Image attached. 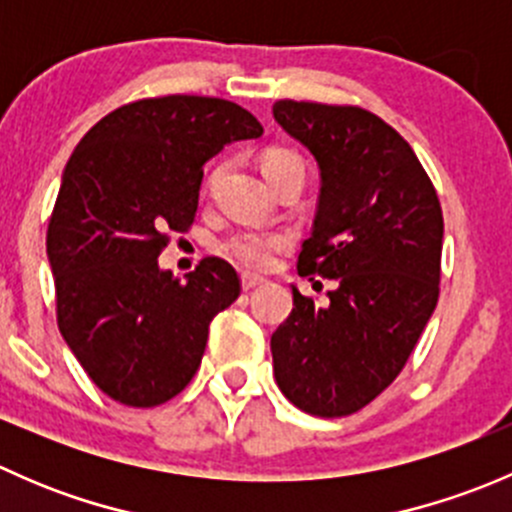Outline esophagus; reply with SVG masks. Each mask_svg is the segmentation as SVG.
<instances>
[{"instance_id":"esophagus-1","label":"esophagus","mask_w":512,"mask_h":512,"mask_svg":"<svg viewBox=\"0 0 512 512\" xmlns=\"http://www.w3.org/2000/svg\"><path fill=\"white\" fill-rule=\"evenodd\" d=\"M240 282H242V289H245V292H250V289H255L257 285H262V277H255V275H242L240 277Z\"/></svg>"}]
</instances>
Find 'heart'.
Masks as SVG:
<instances>
[{"mask_svg":"<svg viewBox=\"0 0 512 512\" xmlns=\"http://www.w3.org/2000/svg\"><path fill=\"white\" fill-rule=\"evenodd\" d=\"M262 170H265L267 178H275V175L285 173V170H299L304 173L302 160L289 151H270L262 160ZM220 173H223V165L213 170L205 180L208 188H213L218 183ZM292 245V235L285 230H237L232 235H227L225 240H220L218 252L230 260L232 265H237L245 272H267L277 262V257Z\"/></svg>","mask_w":512,"mask_h":512,"instance_id":"b5f03b06","label":"heart"}]
</instances>
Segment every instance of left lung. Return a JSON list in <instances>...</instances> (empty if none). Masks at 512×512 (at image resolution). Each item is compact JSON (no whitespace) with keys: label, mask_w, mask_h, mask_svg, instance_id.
I'll return each mask as SVG.
<instances>
[{"label":"left lung","mask_w":512,"mask_h":512,"mask_svg":"<svg viewBox=\"0 0 512 512\" xmlns=\"http://www.w3.org/2000/svg\"><path fill=\"white\" fill-rule=\"evenodd\" d=\"M272 113L322 178L297 270L334 280L324 304L292 287L275 379L297 409L349 416L401 374L436 309L441 203L409 143L366 108L282 98Z\"/></svg>","instance_id":"1"}]
</instances>
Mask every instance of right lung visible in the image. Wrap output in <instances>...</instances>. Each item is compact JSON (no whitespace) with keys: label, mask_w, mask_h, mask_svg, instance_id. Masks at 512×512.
<instances>
[{"label":"right lung","mask_w":512,"mask_h":512,"mask_svg":"<svg viewBox=\"0 0 512 512\" xmlns=\"http://www.w3.org/2000/svg\"><path fill=\"white\" fill-rule=\"evenodd\" d=\"M260 136L237 103L170 94L116 108L71 153L46 232L56 324L118 404L148 409L178 396L213 317L240 297V277L220 257L180 282L158 255L168 232L193 225L205 160Z\"/></svg>","instance_id":"add662e5"}]
</instances>
